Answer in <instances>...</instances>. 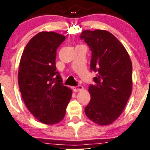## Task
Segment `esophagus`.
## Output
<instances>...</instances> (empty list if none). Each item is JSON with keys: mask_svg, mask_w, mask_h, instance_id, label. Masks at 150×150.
I'll return each instance as SVG.
<instances>
[{"mask_svg": "<svg viewBox=\"0 0 150 150\" xmlns=\"http://www.w3.org/2000/svg\"><path fill=\"white\" fill-rule=\"evenodd\" d=\"M82 89H83V87H82V85H77V86H75V87H73V91L75 92H79V91H81Z\"/></svg>", "mask_w": 150, "mask_h": 150, "instance_id": "esophagus-1", "label": "esophagus"}]
</instances>
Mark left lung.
<instances>
[{
    "instance_id": "8db88e82",
    "label": "left lung",
    "mask_w": 150,
    "mask_h": 150,
    "mask_svg": "<svg viewBox=\"0 0 150 150\" xmlns=\"http://www.w3.org/2000/svg\"><path fill=\"white\" fill-rule=\"evenodd\" d=\"M92 52L90 70L97 73L89 85L91 99L85 108L94 123H113L124 109L132 90V66L123 44L105 30H85L80 36Z\"/></svg>"
}]
</instances>
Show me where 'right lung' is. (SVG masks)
Returning <instances> with one entry per match:
<instances>
[{
	"mask_svg": "<svg viewBox=\"0 0 150 150\" xmlns=\"http://www.w3.org/2000/svg\"><path fill=\"white\" fill-rule=\"evenodd\" d=\"M65 39L56 32H39L27 43L20 59L18 84L22 99L31 113L46 124L63 120L72 96L56 66V50Z\"/></svg>",
	"mask_w": 150,
	"mask_h": 150,
	"instance_id": "1",
	"label": "right lung"
}]
</instances>
